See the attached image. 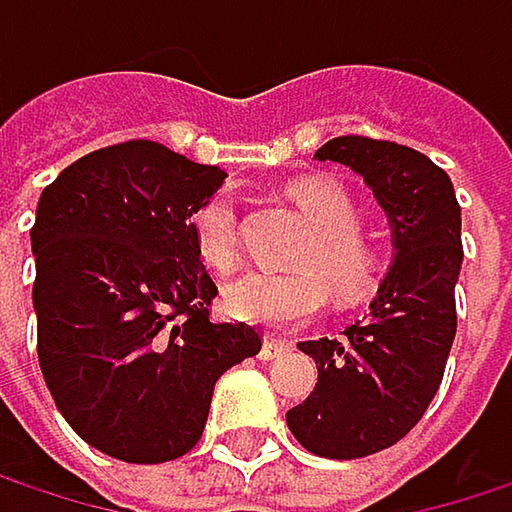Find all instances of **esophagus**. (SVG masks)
<instances>
[{
  "label": "esophagus",
  "instance_id": "1",
  "mask_svg": "<svg viewBox=\"0 0 512 512\" xmlns=\"http://www.w3.org/2000/svg\"><path fill=\"white\" fill-rule=\"evenodd\" d=\"M281 353H287V344L284 341H275V338H266L263 347H260V358L263 361H272V358H278Z\"/></svg>",
  "mask_w": 512,
  "mask_h": 512
}]
</instances>
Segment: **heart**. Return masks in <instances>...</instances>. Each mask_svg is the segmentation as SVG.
Instances as JSON below:
<instances>
[{
    "mask_svg": "<svg viewBox=\"0 0 512 512\" xmlns=\"http://www.w3.org/2000/svg\"><path fill=\"white\" fill-rule=\"evenodd\" d=\"M290 198L317 228L299 257L296 272L249 269L225 284V308L234 320L287 332L308 323L326 305V284L341 302L361 299L382 272L379 249L358 231L356 198L332 177H308L290 189ZM192 237L201 257L216 266H234L240 252L237 198L231 189L213 192L192 213Z\"/></svg>",
    "mask_w": 512,
    "mask_h": 512,
    "instance_id": "1",
    "label": "heart"
}]
</instances>
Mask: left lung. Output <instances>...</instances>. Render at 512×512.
I'll use <instances>...</instances> for the list:
<instances>
[{
  "label": "left lung",
  "mask_w": 512,
  "mask_h": 512,
  "mask_svg": "<svg viewBox=\"0 0 512 512\" xmlns=\"http://www.w3.org/2000/svg\"><path fill=\"white\" fill-rule=\"evenodd\" d=\"M314 159L341 162L364 177L394 243V263L370 311L341 338L299 344L317 361V385L287 412L302 448L358 460L397 445L442 385L457 335L460 204L451 177L433 159L397 142L338 136Z\"/></svg>",
  "instance_id": "8db88e82"
}]
</instances>
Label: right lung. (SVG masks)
Masks as SVG:
<instances>
[{
    "mask_svg": "<svg viewBox=\"0 0 512 512\" xmlns=\"http://www.w3.org/2000/svg\"><path fill=\"white\" fill-rule=\"evenodd\" d=\"M225 177L133 139L76 159L41 192V373L76 436L115 460L192 451L216 379L260 353L252 326L210 320L219 290L192 237V213Z\"/></svg>",
    "mask_w": 512,
    "mask_h": 512,
    "instance_id": "obj_1",
    "label": "right lung"
}]
</instances>
